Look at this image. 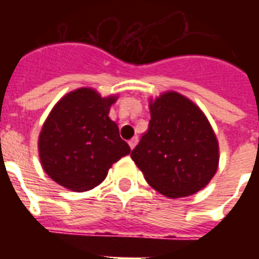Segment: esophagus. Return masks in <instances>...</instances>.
<instances>
[{"instance_id": "esophagus-1", "label": "esophagus", "mask_w": 259, "mask_h": 259, "mask_svg": "<svg viewBox=\"0 0 259 259\" xmlns=\"http://www.w3.org/2000/svg\"><path fill=\"white\" fill-rule=\"evenodd\" d=\"M137 143H139V139H137V137H133V139H130V140H129L130 148L133 150V148H135V147L137 146Z\"/></svg>"}]
</instances>
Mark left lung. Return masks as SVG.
<instances>
[{"label": "left lung", "instance_id": "obj_1", "mask_svg": "<svg viewBox=\"0 0 259 259\" xmlns=\"http://www.w3.org/2000/svg\"><path fill=\"white\" fill-rule=\"evenodd\" d=\"M148 130L130 157L147 183L168 198L195 194L215 176L219 143L200 107L176 91L150 98Z\"/></svg>", "mask_w": 259, "mask_h": 259}]
</instances>
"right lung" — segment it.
<instances>
[{
    "label": "right lung",
    "instance_id": "right-lung-1",
    "mask_svg": "<svg viewBox=\"0 0 259 259\" xmlns=\"http://www.w3.org/2000/svg\"><path fill=\"white\" fill-rule=\"evenodd\" d=\"M118 96L101 97L90 87L59 100L38 136V157L44 172L72 191H89L102 183L108 170L130 154L109 109Z\"/></svg>",
    "mask_w": 259,
    "mask_h": 259
}]
</instances>
